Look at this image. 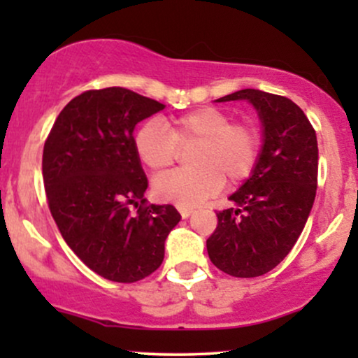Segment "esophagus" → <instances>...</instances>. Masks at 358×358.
Listing matches in <instances>:
<instances>
[{"mask_svg": "<svg viewBox=\"0 0 358 358\" xmlns=\"http://www.w3.org/2000/svg\"><path fill=\"white\" fill-rule=\"evenodd\" d=\"M178 212L180 215H182V219H188V217L192 215V208H187V207H178Z\"/></svg>", "mask_w": 358, "mask_h": 358, "instance_id": "1", "label": "esophagus"}]
</instances>
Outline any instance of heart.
Returning <instances> with one entry per match:
<instances>
[{"label":"heart","mask_w":358,"mask_h":358,"mask_svg":"<svg viewBox=\"0 0 358 358\" xmlns=\"http://www.w3.org/2000/svg\"><path fill=\"white\" fill-rule=\"evenodd\" d=\"M134 148L151 171H163L178 158L180 150H193V168L176 170L155 180L156 199L178 207H195L217 195L224 187L249 178L261 150L257 127L232 122V116L217 108H202L175 117L171 126L150 119L138 129Z\"/></svg>","instance_id":"1"}]
</instances>
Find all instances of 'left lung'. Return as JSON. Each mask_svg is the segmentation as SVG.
<instances>
[{"instance_id": "8db88e82", "label": "left lung", "mask_w": 358, "mask_h": 358, "mask_svg": "<svg viewBox=\"0 0 358 358\" xmlns=\"http://www.w3.org/2000/svg\"><path fill=\"white\" fill-rule=\"evenodd\" d=\"M244 99L257 110L264 141L254 171L229 196L234 207L217 212L207 252L225 274L256 278L276 268L305 229L318 183V143L305 113L287 97L242 89L217 102Z\"/></svg>"}]
</instances>
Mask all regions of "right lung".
Listing matches in <instances>:
<instances>
[{
    "mask_svg": "<svg viewBox=\"0 0 358 358\" xmlns=\"http://www.w3.org/2000/svg\"><path fill=\"white\" fill-rule=\"evenodd\" d=\"M162 109L124 87L85 90L62 109L45 141L53 220L77 257L109 281L136 282L155 273L182 219L173 205L146 203L148 178L134 148V126Z\"/></svg>",
    "mask_w": 358,
    "mask_h": 358,
    "instance_id": "add662e5",
    "label": "right lung"
}]
</instances>
